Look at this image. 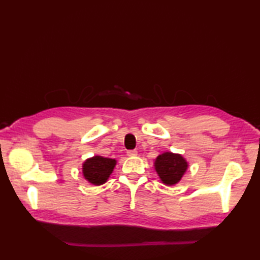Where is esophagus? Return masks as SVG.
<instances>
[{
    "mask_svg": "<svg viewBox=\"0 0 260 260\" xmlns=\"http://www.w3.org/2000/svg\"><path fill=\"white\" fill-rule=\"evenodd\" d=\"M127 155H128V156H136L137 155V151H135V150L127 151Z\"/></svg>",
    "mask_w": 260,
    "mask_h": 260,
    "instance_id": "1",
    "label": "esophagus"
}]
</instances>
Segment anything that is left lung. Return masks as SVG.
Masks as SVG:
<instances>
[{"mask_svg": "<svg viewBox=\"0 0 260 260\" xmlns=\"http://www.w3.org/2000/svg\"><path fill=\"white\" fill-rule=\"evenodd\" d=\"M154 167L164 184L174 185L185 173L187 162L180 154L165 152L156 157Z\"/></svg>", "mask_w": 260, "mask_h": 260, "instance_id": "obj_1", "label": "left lung"}]
</instances>
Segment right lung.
<instances>
[{
  "label": "right lung",
  "instance_id": "right-lung-1",
  "mask_svg": "<svg viewBox=\"0 0 260 260\" xmlns=\"http://www.w3.org/2000/svg\"><path fill=\"white\" fill-rule=\"evenodd\" d=\"M116 165V159L103 156H93L88 158L82 164V173L85 179L91 184L101 185L107 181L109 175L113 173Z\"/></svg>",
  "mask_w": 260,
  "mask_h": 260
}]
</instances>
